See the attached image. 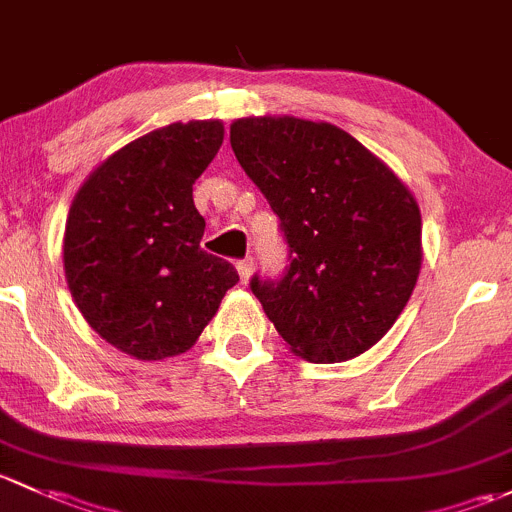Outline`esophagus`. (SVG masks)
<instances>
[{"mask_svg": "<svg viewBox=\"0 0 512 512\" xmlns=\"http://www.w3.org/2000/svg\"><path fill=\"white\" fill-rule=\"evenodd\" d=\"M236 271H239L241 283L249 281V278L254 276V258H244V261L236 263Z\"/></svg>", "mask_w": 512, "mask_h": 512, "instance_id": "34e87169", "label": "esophagus"}]
</instances>
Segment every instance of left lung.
<instances>
[{
  "label": "left lung",
  "instance_id": "left-lung-1",
  "mask_svg": "<svg viewBox=\"0 0 512 512\" xmlns=\"http://www.w3.org/2000/svg\"><path fill=\"white\" fill-rule=\"evenodd\" d=\"M231 147L281 219L291 266L251 278L293 355L345 362L389 333L421 271V212L389 165L333 123L251 115Z\"/></svg>",
  "mask_w": 512,
  "mask_h": 512
}]
</instances>
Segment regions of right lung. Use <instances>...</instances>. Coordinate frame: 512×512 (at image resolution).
Segmentation results:
<instances>
[{
	"mask_svg": "<svg viewBox=\"0 0 512 512\" xmlns=\"http://www.w3.org/2000/svg\"><path fill=\"white\" fill-rule=\"evenodd\" d=\"M221 142V120L152 130L105 157L68 209V291L86 323L135 360L187 352L239 281L199 246L204 217L192 199Z\"/></svg>",
	"mask_w": 512,
	"mask_h": 512,
	"instance_id": "add662e5",
	"label": "right lung"
}]
</instances>
